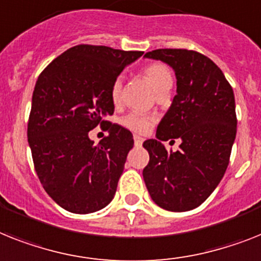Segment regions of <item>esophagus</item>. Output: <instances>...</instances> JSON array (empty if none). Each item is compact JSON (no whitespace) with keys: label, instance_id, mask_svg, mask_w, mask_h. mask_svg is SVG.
<instances>
[{"label":"esophagus","instance_id":"1","mask_svg":"<svg viewBox=\"0 0 261 261\" xmlns=\"http://www.w3.org/2000/svg\"><path fill=\"white\" fill-rule=\"evenodd\" d=\"M133 140H135V145L136 146H141V145H143V143H144L143 137H140V136L135 135V136H133Z\"/></svg>","mask_w":261,"mask_h":261}]
</instances>
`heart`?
Masks as SVG:
<instances>
[{
  "label": "heart",
  "mask_w": 261,
  "mask_h": 261,
  "mask_svg": "<svg viewBox=\"0 0 261 261\" xmlns=\"http://www.w3.org/2000/svg\"><path fill=\"white\" fill-rule=\"evenodd\" d=\"M143 74L145 79L149 81L157 93H161L164 90H169L173 84V76H172L171 68L164 64V62H150L145 68L143 69ZM121 92H122V79L117 77L115 81L112 83L111 87V98L113 104L117 105L121 100ZM156 117L141 112H130L124 117H121L120 124L128 130H132L139 135H145L153 128Z\"/></svg>",
  "instance_id": "1"
}]
</instances>
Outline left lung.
I'll use <instances>...</instances> for the list:
<instances>
[{
    "instance_id": "obj_1",
    "label": "left lung",
    "mask_w": 261,
    "mask_h": 261,
    "mask_svg": "<svg viewBox=\"0 0 261 261\" xmlns=\"http://www.w3.org/2000/svg\"><path fill=\"white\" fill-rule=\"evenodd\" d=\"M145 57L173 68L177 94L157 126V139L143 144L149 153L144 181L159 206L191 211L210 197L229 164L238 125L233 89L221 69L199 51L156 49ZM171 138L182 140L176 152L162 145Z\"/></svg>"
}]
</instances>
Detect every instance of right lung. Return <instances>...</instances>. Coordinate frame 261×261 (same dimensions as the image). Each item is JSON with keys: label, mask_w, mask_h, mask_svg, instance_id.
<instances>
[{"label": "right lung", "mask_w": 261, "mask_h": 261, "mask_svg": "<svg viewBox=\"0 0 261 261\" xmlns=\"http://www.w3.org/2000/svg\"><path fill=\"white\" fill-rule=\"evenodd\" d=\"M143 53L77 45L38 76L28 141L41 184L69 212H96L115 197L133 136L105 120L115 112L111 87L122 69ZM97 125L110 135L94 146L89 130Z\"/></svg>", "instance_id": "right-lung-1"}]
</instances>
